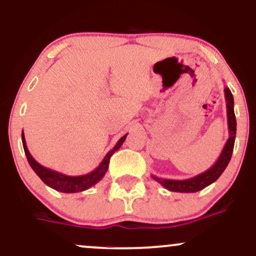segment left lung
<instances>
[{
	"mask_svg": "<svg viewBox=\"0 0 256 256\" xmlns=\"http://www.w3.org/2000/svg\"><path fill=\"white\" fill-rule=\"evenodd\" d=\"M226 100V112H228V139L224 146L222 151H221L219 158L214 163L208 170L203 172V173L196 175V176L190 178V179L185 180H172V179H163L158 178L156 175H152V179L160 182L163 188L169 191L173 192H185V194H190V192H197L203 190V188L209 186L210 184L216 182L219 176L224 173V170L228 166L230 160H231L232 151H234V139H236V116H234V96H232L231 90L228 87L224 90Z\"/></svg>",
	"mask_w": 256,
	"mask_h": 256,
	"instance_id": "1",
	"label": "left lung"
}]
</instances>
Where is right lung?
I'll use <instances>...</instances> for the list:
<instances>
[{
    "label": "right lung",
    "mask_w": 256,
    "mask_h": 256,
    "mask_svg": "<svg viewBox=\"0 0 256 256\" xmlns=\"http://www.w3.org/2000/svg\"><path fill=\"white\" fill-rule=\"evenodd\" d=\"M128 134H126L124 136H122L117 142L116 145L112 150H110L106 154L104 160H102L99 166L94 169L90 173L84 174V175H78V176H71V175H65L59 172L52 170L50 168H46L42 164H40L37 160L31 156V154L28 152V148L26 146V142H25L24 132L22 133V146H24L25 154H26V158L28 164L31 166V168L34 169V172L38 175L40 179L46 184L50 188H54V190L59 192H64V194H76V192H82L88 190L92 186L96 185V182H99L100 180L104 178L106 172H108V163H110L111 156L116 152L118 148L122 146V144L124 142Z\"/></svg>",
    "instance_id": "add662e5"
}]
</instances>
